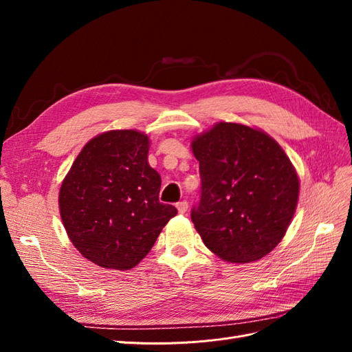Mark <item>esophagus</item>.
<instances>
[{"mask_svg":"<svg viewBox=\"0 0 352 352\" xmlns=\"http://www.w3.org/2000/svg\"><path fill=\"white\" fill-rule=\"evenodd\" d=\"M176 208H177V211L180 212V214H184V212H186V210H188V201H180V202H177L176 204Z\"/></svg>","mask_w":352,"mask_h":352,"instance_id":"obj_1","label":"esophagus"}]
</instances>
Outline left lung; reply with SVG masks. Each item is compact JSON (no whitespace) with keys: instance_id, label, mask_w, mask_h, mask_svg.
I'll list each match as a JSON object with an SVG mask.
<instances>
[{"instance_id":"8db88e82","label":"left lung","mask_w":352,"mask_h":352,"mask_svg":"<svg viewBox=\"0 0 352 352\" xmlns=\"http://www.w3.org/2000/svg\"><path fill=\"white\" fill-rule=\"evenodd\" d=\"M201 194L190 211L206 247L229 263L276 248L294 217L300 180L280 145L263 131L220 122L192 141Z\"/></svg>"}]
</instances>
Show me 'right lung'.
<instances>
[{
  "label": "right lung",
  "instance_id": "obj_1",
  "mask_svg": "<svg viewBox=\"0 0 352 352\" xmlns=\"http://www.w3.org/2000/svg\"><path fill=\"white\" fill-rule=\"evenodd\" d=\"M150 140L138 131L101 133L82 148L60 188L63 225L85 258L129 270L177 214L158 201L162 177L148 164Z\"/></svg>",
  "mask_w": 352,
  "mask_h": 352
}]
</instances>
